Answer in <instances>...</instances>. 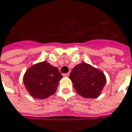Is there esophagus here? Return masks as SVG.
Segmentation results:
<instances>
[{"instance_id": "obj_1", "label": "esophagus", "mask_w": 132, "mask_h": 132, "mask_svg": "<svg viewBox=\"0 0 132 132\" xmlns=\"http://www.w3.org/2000/svg\"><path fill=\"white\" fill-rule=\"evenodd\" d=\"M69 74H70V73H69H69H64V74H63V76H64V77H68L69 76Z\"/></svg>"}]
</instances>
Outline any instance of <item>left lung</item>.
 Returning <instances> with one entry per match:
<instances>
[{"label": "left lung", "mask_w": 132, "mask_h": 132, "mask_svg": "<svg viewBox=\"0 0 132 132\" xmlns=\"http://www.w3.org/2000/svg\"><path fill=\"white\" fill-rule=\"evenodd\" d=\"M76 92L85 98H96L101 94L106 83L101 71L82 62L75 66L69 75Z\"/></svg>", "instance_id": "8db88e82"}]
</instances>
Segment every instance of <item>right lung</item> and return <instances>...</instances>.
Returning <instances> with one entry per match:
<instances>
[{
    "instance_id": "obj_1",
    "label": "right lung",
    "mask_w": 132,
    "mask_h": 132,
    "mask_svg": "<svg viewBox=\"0 0 132 132\" xmlns=\"http://www.w3.org/2000/svg\"><path fill=\"white\" fill-rule=\"evenodd\" d=\"M62 78L58 68L43 61L31 66L24 75L23 81L31 96L45 99L55 92Z\"/></svg>"
}]
</instances>
